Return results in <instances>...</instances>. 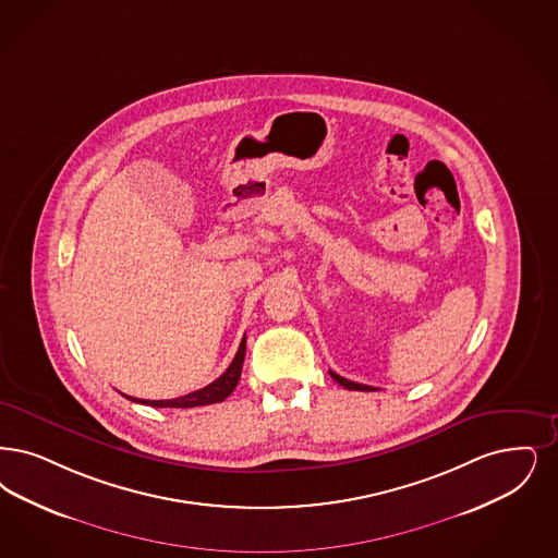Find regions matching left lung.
Listing matches in <instances>:
<instances>
[{
	"label": "left lung",
	"instance_id": "1",
	"mask_svg": "<svg viewBox=\"0 0 558 558\" xmlns=\"http://www.w3.org/2000/svg\"><path fill=\"white\" fill-rule=\"evenodd\" d=\"M330 376L340 384V386H344L347 390H365V392H372V390H376L374 386H365V384H357V381H351V379L342 378V376H338L335 372H330Z\"/></svg>",
	"mask_w": 558,
	"mask_h": 558
}]
</instances>
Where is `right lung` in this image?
Listing matches in <instances>:
<instances>
[{
  "label": "right lung",
  "mask_w": 558,
  "mask_h": 558,
  "mask_svg": "<svg viewBox=\"0 0 558 558\" xmlns=\"http://www.w3.org/2000/svg\"><path fill=\"white\" fill-rule=\"evenodd\" d=\"M246 338L241 340V347L236 351V355L232 359V363L228 365V369L223 372L222 376L214 379L209 386L189 392L179 399H170V401H143V399H134V397H126L134 402H143L149 407H172V409H189V407H201V404H214V402H222L232 395V390L236 388L239 379H241V372H243V361H245Z\"/></svg>",
  "instance_id": "add662e5"
}]
</instances>
